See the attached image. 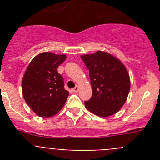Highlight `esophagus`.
Segmentation results:
<instances>
[{
  "label": "esophagus",
  "instance_id": "1",
  "mask_svg": "<svg viewBox=\"0 0 160 160\" xmlns=\"http://www.w3.org/2000/svg\"><path fill=\"white\" fill-rule=\"evenodd\" d=\"M72 92H74V93H77V92L79 91V86H78V85H77L75 88H72Z\"/></svg>",
  "mask_w": 160,
  "mask_h": 160
}]
</instances>
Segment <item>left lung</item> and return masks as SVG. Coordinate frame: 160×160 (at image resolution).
Instances as JSON below:
<instances>
[{
  "label": "left lung",
  "instance_id": "8db88e82",
  "mask_svg": "<svg viewBox=\"0 0 160 160\" xmlns=\"http://www.w3.org/2000/svg\"><path fill=\"white\" fill-rule=\"evenodd\" d=\"M89 70L91 98L85 107L100 117L117 113L126 101L130 90V77L124 64L106 52L80 56Z\"/></svg>",
  "mask_w": 160,
  "mask_h": 160
}]
</instances>
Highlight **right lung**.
<instances>
[{
	"label": "right lung",
	"mask_w": 160,
	"mask_h": 160,
	"mask_svg": "<svg viewBox=\"0 0 160 160\" xmlns=\"http://www.w3.org/2000/svg\"><path fill=\"white\" fill-rule=\"evenodd\" d=\"M67 56L49 52L37 55L27 67L22 82L24 99L38 116L49 118L65 104L69 92L64 89L57 68Z\"/></svg>",
	"instance_id": "1"
}]
</instances>
